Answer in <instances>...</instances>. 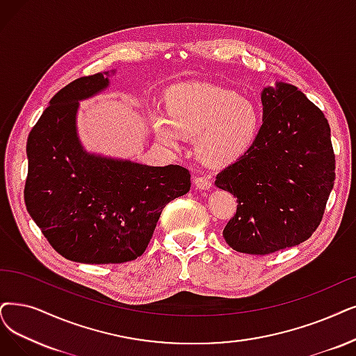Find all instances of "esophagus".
<instances>
[{"label": "esophagus", "instance_id": "1", "mask_svg": "<svg viewBox=\"0 0 356 356\" xmlns=\"http://www.w3.org/2000/svg\"><path fill=\"white\" fill-rule=\"evenodd\" d=\"M194 184L198 190H209L211 187V179L209 177H198L194 179Z\"/></svg>", "mask_w": 356, "mask_h": 356}]
</instances>
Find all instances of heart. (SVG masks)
<instances>
[{
  "instance_id": "b5f03b06",
  "label": "heart",
  "mask_w": 356,
  "mask_h": 356,
  "mask_svg": "<svg viewBox=\"0 0 356 356\" xmlns=\"http://www.w3.org/2000/svg\"><path fill=\"white\" fill-rule=\"evenodd\" d=\"M167 113L152 111L153 131L177 149L184 136L195 138L197 158L207 165L231 163L254 146L261 130V112L250 99L207 83H184L166 93Z\"/></svg>"
}]
</instances>
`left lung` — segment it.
Wrapping results in <instances>:
<instances>
[{
	"label": "left lung",
	"instance_id": "left-lung-1",
	"mask_svg": "<svg viewBox=\"0 0 356 356\" xmlns=\"http://www.w3.org/2000/svg\"><path fill=\"white\" fill-rule=\"evenodd\" d=\"M261 102L254 146L215 181L238 202L225 241L254 255L295 247L314 234L336 177L330 125L321 109L288 83L266 88Z\"/></svg>",
	"mask_w": 356,
	"mask_h": 356
}]
</instances>
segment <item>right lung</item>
<instances>
[{"label": "right lung", "mask_w": 356, "mask_h": 356, "mask_svg": "<svg viewBox=\"0 0 356 356\" xmlns=\"http://www.w3.org/2000/svg\"><path fill=\"white\" fill-rule=\"evenodd\" d=\"M109 73L80 77L56 93L27 138V211L52 248L88 264L136 260L163 207L191 187L188 169L102 158L83 149L79 101L108 88Z\"/></svg>", "instance_id": "1"}]
</instances>
